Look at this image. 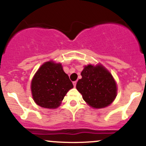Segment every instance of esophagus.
I'll use <instances>...</instances> for the list:
<instances>
[{
    "label": "esophagus",
    "instance_id": "obj_1",
    "mask_svg": "<svg viewBox=\"0 0 146 146\" xmlns=\"http://www.w3.org/2000/svg\"><path fill=\"white\" fill-rule=\"evenodd\" d=\"M73 86H74V87H75V86H76V84H77V82L76 81L73 82Z\"/></svg>",
    "mask_w": 146,
    "mask_h": 146
}]
</instances>
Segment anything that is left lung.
Returning a JSON list of instances; mask_svg holds the SVG:
<instances>
[{
    "instance_id": "8db88e82",
    "label": "left lung",
    "mask_w": 146,
    "mask_h": 146,
    "mask_svg": "<svg viewBox=\"0 0 146 146\" xmlns=\"http://www.w3.org/2000/svg\"><path fill=\"white\" fill-rule=\"evenodd\" d=\"M77 90L85 102L96 108L110 105L117 95V86L111 74L102 65H88L81 73Z\"/></svg>"
}]
</instances>
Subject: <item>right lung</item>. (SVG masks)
<instances>
[{"mask_svg":"<svg viewBox=\"0 0 146 146\" xmlns=\"http://www.w3.org/2000/svg\"><path fill=\"white\" fill-rule=\"evenodd\" d=\"M72 88L73 83L62 65L52 62L42 65L31 82L33 100L38 106L46 108H58Z\"/></svg>","mask_w":146,"mask_h":146,"instance_id":"right-lung-1","label":"right lung"}]
</instances>
